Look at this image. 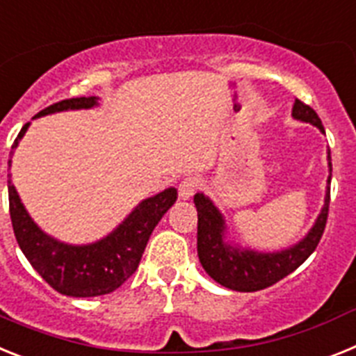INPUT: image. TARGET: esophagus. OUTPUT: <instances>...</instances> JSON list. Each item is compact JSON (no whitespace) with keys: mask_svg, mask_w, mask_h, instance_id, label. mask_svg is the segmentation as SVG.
<instances>
[{"mask_svg":"<svg viewBox=\"0 0 356 356\" xmlns=\"http://www.w3.org/2000/svg\"><path fill=\"white\" fill-rule=\"evenodd\" d=\"M200 186H202V181L199 177H184L179 182V197L181 199H190Z\"/></svg>","mask_w":356,"mask_h":356,"instance_id":"obj_1","label":"esophagus"}]
</instances>
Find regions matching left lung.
I'll return each mask as SVG.
<instances>
[{
  "label": "left lung",
  "instance_id": "1",
  "mask_svg": "<svg viewBox=\"0 0 356 356\" xmlns=\"http://www.w3.org/2000/svg\"><path fill=\"white\" fill-rule=\"evenodd\" d=\"M292 114L293 118L312 123L324 132V127L317 113L305 102L296 100ZM195 206L197 216H199L197 252H199L200 265L204 267V270L222 286L238 290V292H256V290L272 286L274 283L289 276L290 272L305 264V259L315 251V247L319 245L327 222V211H330V188H327L323 211L308 236L298 245L290 247L286 251L276 252V254L240 251L236 247L224 243L222 240L224 220H222L220 213L216 211L215 206L202 193L195 195Z\"/></svg>",
  "mask_w": 356,
  "mask_h": 356
}]
</instances>
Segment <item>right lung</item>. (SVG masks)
Masks as SVG:
<instances>
[{
  "mask_svg": "<svg viewBox=\"0 0 356 356\" xmlns=\"http://www.w3.org/2000/svg\"><path fill=\"white\" fill-rule=\"evenodd\" d=\"M97 104V97L67 98L49 105L37 116L66 109H88ZM29 123L21 129L14 141L23 138ZM177 200V190L168 188L143 202L129 215L118 229L97 243L73 247L46 236L24 211L14 184L8 181V208L15 240L39 276L51 289L71 298H95L111 293L132 276L141 261L148 238L172 204Z\"/></svg>",
  "mask_w": 356,
  "mask_h": 356,
  "instance_id": "right-lung-1",
  "label": "right lung"
}]
</instances>
